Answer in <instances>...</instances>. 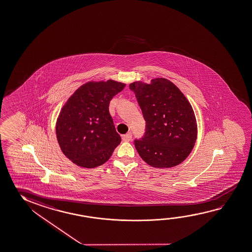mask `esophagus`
Wrapping results in <instances>:
<instances>
[{
	"instance_id": "esophagus-1",
	"label": "esophagus",
	"mask_w": 252,
	"mask_h": 252,
	"mask_svg": "<svg viewBox=\"0 0 252 252\" xmlns=\"http://www.w3.org/2000/svg\"><path fill=\"white\" fill-rule=\"evenodd\" d=\"M123 141L124 142H128V141H130L132 139V134L129 132V133H127V134H125L123 136Z\"/></svg>"
}]
</instances>
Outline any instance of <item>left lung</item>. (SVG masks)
I'll use <instances>...</instances> for the list:
<instances>
[{"mask_svg": "<svg viewBox=\"0 0 252 252\" xmlns=\"http://www.w3.org/2000/svg\"><path fill=\"white\" fill-rule=\"evenodd\" d=\"M129 88L135 93L146 122L144 137L135 140L142 159L156 168L182 163L197 138L195 116L186 96L164 78L153 79L150 84L135 81Z\"/></svg>", "mask_w": 252, "mask_h": 252, "instance_id": "1", "label": "left lung"}]
</instances>
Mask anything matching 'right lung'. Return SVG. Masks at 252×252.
<instances>
[{
  "instance_id": "obj_1",
  "label": "right lung",
  "mask_w": 252,
  "mask_h": 252,
  "mask_svg": "<svg viewBox=\"0 0 252 252\" xmlns=\"http://www.w3.org/2000/svg\"><path fill=\"white\" fill-rule=\"evenodd\" d=\"M124 83L88 81L70 96L57 119L58 143L64 156L83 168L106 163L121 143L108 106Z\"/></svg>"
}]
</instances>
